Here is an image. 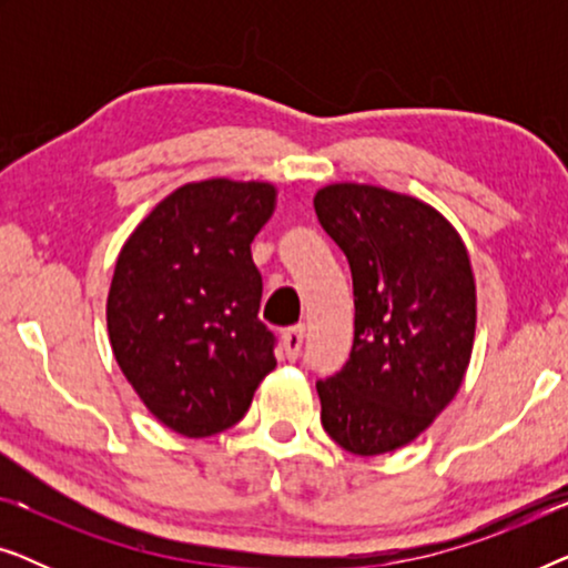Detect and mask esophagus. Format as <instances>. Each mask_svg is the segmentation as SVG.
<instances>
[{
    "label": "esophagus",
    "mask_w": 568,
    "mask_h": 568,
    "mask_svg": "<svg viewBox=\"0 0 568 568\" xmlns=\"http://www.w3.org/2000/svg\"><path fill=\"white\" fill-rule=\"evenodd\" d=\"M302 341H305V328H302V325H294V328H286L282 333V348H284L286 359H290V362L297 359Z\"/></svg>",
    "instance_id": "obj_1"
}]
</instances>
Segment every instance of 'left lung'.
I'll return each instance as SVG.
<instances>
[{"label": "left lung", "mask_w": 568, "mask_h": 568, "mask_svg": "<svg viewBox=\"0 0 568 568\" xmlns=\"http://www.w3.org/2000/svg\"><path fill=\"white\" fill-rule=\"evenodd\" d=\"M354 278V346L321 379L323 429L348 453L406 447L460 390L476 338V276L460 232L422 199L367 183L315 193Z\"/></svg>", "instance_id": "left-lung-1"}]
</instances>
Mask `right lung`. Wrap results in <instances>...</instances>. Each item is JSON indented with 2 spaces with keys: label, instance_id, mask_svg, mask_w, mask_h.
Listing matches in <instances>:
<instances>
[{
  "label": "right lung",
  "instance_id": "right-lung-1",
  "mask_svg": "<svg viewBox=\"0 0 568 568\" xmlns=\"http://www.w3.org/2000/svg\"><path fill=\"white\" fill-rule=\"evenodd\" d=\"M276 196L266 181L185 183L136 224L115 261L105 305L113 356L146 410L183 437L237 424L276 367L251 255Z\"/></svg>",
  "mask_w": 568,
  "mask_h": 568
}]
</instances>
